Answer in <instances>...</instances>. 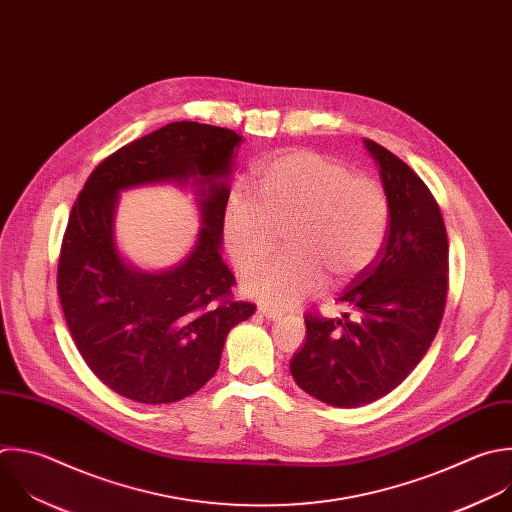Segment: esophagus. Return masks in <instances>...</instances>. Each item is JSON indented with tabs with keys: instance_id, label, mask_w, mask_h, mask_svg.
Listing matches in <instances>:
<instances>
[{
	"instance_id": "esophagus-1",
	"label": "esophagus",
	"mask_w": 512,
	"mask_h": 512,
	"mask_svg": "<svg viewBox=\"0 0 512 512\" xmlns=\"http://www.w3.org/2000/svg\"><path fill=\"white\" fill-rule=\"evenodd\" d=\"M259 313L265 315L267 319H273V321H275V319H281V315H283L279 309L269 307V305H259Z\"/></svg>"
}]
</instances>
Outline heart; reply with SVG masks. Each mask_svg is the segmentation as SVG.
Returning a JSON list of instances; mask_svg holds the SVG:
<instances>
[{"label": "heart", "mask_w": 512, "mask_h": 512, "mask_svg": "<svg viewBox=\"0 0 512 512\" xmlns=\"http://www.w3.org/2000/svg\"><path fill=\"white\" fill-rule=\"evenodd\" d=\"M390 203L384 187L313 150H293L261 164L249 189H235L223 209V237L239 269L265 259L277 229L287 253L251 271L245 291L293 305L366 271L384 247Z\"/></svg>", "instance_id": "obj_1"}]
</instances>
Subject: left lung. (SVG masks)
<instances>
[{"mask_svg":"<svg viewBox=\"0 0 512 512\" xmlns=\"http://www.w3.org/2000/svg\"><path fill=\"white\" fill-rule=\"evenodd\" d=\"M390 203V227L374 263L337 297L342 319L305 315L307 337L291 376L313 398L356 408L370 404L420 364L438 333L448 291V237L440 207L414 170L366 140Z\"/></svg>","mask_w":512,"mask_h":512,"instance_id":"obj_1","label":"left lung"}]
</instances>
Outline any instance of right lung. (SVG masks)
<instances>
[{"mask_svg": "<svg viewBox=\"0 0 512 512\" xmlns=\"http://www.w3.org/2000/svg\"><path fill=\"white\" fill-rule=\"evenodd\" d=\"M243 136L235 130L170 122L106 156L84 183L58 259V295L88 368L116 394L140 404L179 402L219 370L227 333L255 313L233 297L223 263L227 175ZM193 176L204 229L192 255L164 274L123 263L113 241L122 188Z\"/></svg>", "mask_w": 512, "mask_h": 512, "instance_id": "add662e5", "label": "right lung"}]
</instances>
